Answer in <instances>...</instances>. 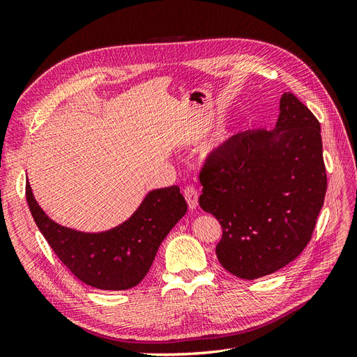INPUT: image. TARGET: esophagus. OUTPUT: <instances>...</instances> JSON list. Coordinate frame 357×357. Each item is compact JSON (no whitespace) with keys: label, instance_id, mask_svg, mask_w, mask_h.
<instances>
[{"label":"esophagus","instance_id":"esophagus-1","mask_svg":"<svg viewBox=\"0 0 357 357\" xmlns=\"http://www.w3.org/2000/svg\"><path fill=\"white\" fill-rule=\"evenodd\" d=\"M183 193H185V198H186V202H188V205H189V208H197V205H198V197H199V193H198V190L193 188V186H186L185 188V190H183Z\"/></svg>","mask_w":357,"mask_h":357}]
</instances>
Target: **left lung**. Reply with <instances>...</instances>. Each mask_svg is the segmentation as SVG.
<instances>
[{"mask_svg":"<svg viewBox=\"0 0 357 357\" xmlns=\"http://www.w3.org/2000/svg\"><path fill=\"white\" fill-rule=\"evenodd\" d=\"M199 205L222 226V266L255 280L278 271L310 243L328 189L320 123L291 92L274 129L231 137L199 171Z\"/></svg>","mask_w":357,"mask_h":357,"instance_id":"1","label":"left lung"}]
</instances>
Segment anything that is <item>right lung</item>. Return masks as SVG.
Wrapping results in <instances>:
<instances>
[{"mask_svg":"<svg viewBox=\"0 0 357 357\" xmlns=\"http://www.w3.org/2000/svg\"><path fill=\"white\" fill-rule=\"evenodd\" d=\"M25 192L32 218L61 262L80 282L102 290H126L142 282L160 243L188 211L178 186L158 189L121 226L84 234L49 219L32 197L29 183Z\"/></svg>","mask_w":357,"mask_h":357,"instance_id":"add662e5","label":"right lung"}]
</instances>
